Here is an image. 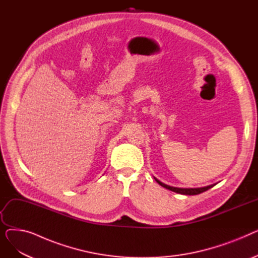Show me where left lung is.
<instances>
[{
    "label": "left lung",
    "mask_w": 258,
    "mask_h": 258,
    "mask_svg": "<svg viewBox=\"0 0 258 258\" xmlns=\"http://www.w3.org/2000/svg\"><path fill=\"white\" fill-rule=\"evenodd\" d=\"M156 182L158 184H160L162 187H164L166 189H168V190H171L173 192H177V194H181V195H186V196H196V195H200L202 192H204L206 190H208V189L212 188L214 185H209V186H206V187H200V188H179V187H172V186H169V185H166L164 183H162L161 181H159L158 179H156Z\"/></svg>",
    "instance_id": "obj_1"
}]
</instances>
